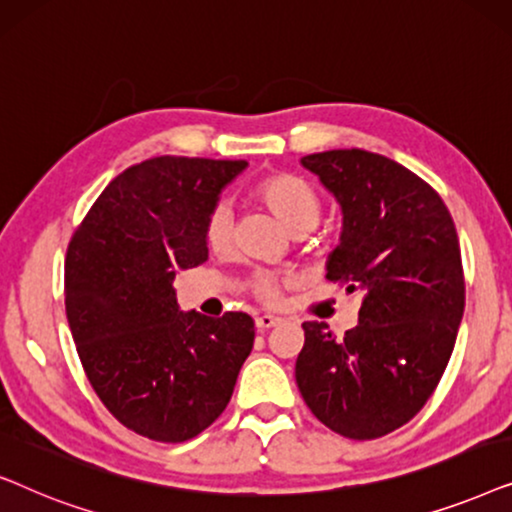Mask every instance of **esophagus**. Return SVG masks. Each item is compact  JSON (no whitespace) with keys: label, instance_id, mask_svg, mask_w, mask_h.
<instances>
[{"label":"esophagus","instance_id":"34e87169","mask_svg":"<svg viewBox=\"0 0 512 512\" xmlns=\"http://www.w3.org/2000/svg\"><path fill=\"white\" fill-rule=\"evenodd\" d=\"M279 317H272V314H261V317H256V328L258 331H270V328L279 326Z\"/></svg>","mask_w":512,"mask_h":512}]
</instances>
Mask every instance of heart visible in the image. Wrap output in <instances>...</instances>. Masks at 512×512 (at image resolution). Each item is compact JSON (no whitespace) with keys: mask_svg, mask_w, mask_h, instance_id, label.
Returning <instances> with one entry per match:
<instances>
[{"mask_svg":"<svg viewBox=\"0 0 512 512\" xmlns=\"http://www.w3.org/2000/svg\"><path fill=\"white\" fill-rule=\"evenodd\" d=\"M258 200L282 221L291 233L312 230L321 216V200L314 188L293 174H275L256 188ZM233 237V209L228 202H216L205 219V244L212 254H223ZM254 293L263 303H277L279 279L272 275H258L254 279Z\"/></svg>","mask_w":512,"mask_h":512,"instance_id":"1","label":"heart"}]
</instances>
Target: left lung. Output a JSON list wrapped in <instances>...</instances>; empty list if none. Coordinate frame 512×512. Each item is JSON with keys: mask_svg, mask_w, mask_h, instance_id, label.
<instances>
[{"mask_svg": "<svg viewBox=\"0 0 512 512\" xmlns=\"http://www.w3.org/2000/svg\"><path fill=\"white\" fill-rule=\"evenodd\" d=\"M342 209L326 277L361 293L342 338L305 321L296 382L312 415L354 440L408 424L443 377L464 317L457 228L440 195L380 153L335 149L300 158Z\"/></svg>", "mask_w": 512, "mask_h": 512, "instance_id": "8db88e82", "label": "left lung"}]
</instances>
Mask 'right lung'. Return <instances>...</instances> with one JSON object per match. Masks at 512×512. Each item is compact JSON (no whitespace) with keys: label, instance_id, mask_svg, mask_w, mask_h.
Returning a JSON list of instances; mask_svg holds the SVG:
<instances>
[{"label":"right lung","instance_id":"add662e5","mask_svg":"<svg viewBox=\"0 0 512 512\" xmlns=\"http://www.w3.org/2000/svg\"><path fill=\"white\" fill-rule=\"evenodd\" d=\"M244 160L160 156L104 188L65 261V307L95 394L123 426L184 443L226 410L254 319L181 312L179 270L205 263V219Z\"/></svg>","mask_w":512,"mask_h":512}]
</instances>
